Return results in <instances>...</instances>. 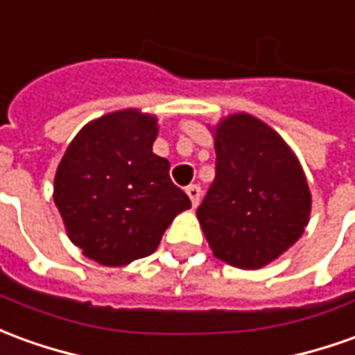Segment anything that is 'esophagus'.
<instances>
[{
  "label": "esophagus",
  "instance_id": "esophagus-1",
  "mask_svg": "<svg viewBox=\"0 0 355 355\" xmlns=\"http://www.w3.org/2000/svg\"><path fill=\"white\" fill-rule=\"evenodd\" d=\"M186 194H188V198H190V202H192V205H198L200 203V200H202V188L198 184H190L188 188H186Z\"/></svg>",
  "mask_w": 355,
  "mask_h": 355
}]
</instances>
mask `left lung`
I'll return each mask as SVG.
<instances>
[{"label": "left lung", "instance_id": "1", "mask_svg": "<svg viewBox=\"0 0 355 355\" xmlns=\"http://www.w3.org/2000/svg\"><path fill=\"white\" fill-rule=\"evenodd\" d=\"M215 153L200 225L219 259L259 269L304 234L311 211L304 171L281 136L246 113L220 121Z\"/></svg>", "mask_w": 355, "mask_h": 355}]
</instances>
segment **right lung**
<instances>
[{
  "mask_svg": "<svg viewBox=\"0 0 355 355\" xmlns=\"http://www.w3.org/2000/svg\"><path fill=\"white\" fill-rule=\"evenodd\" d=\"M157 121L136 109L86 125L57 167L53 200L69 238L107 267L153 254L188 196L152 152Z\"/></svg>",
  "mask_w": 355,
  "mask_h": 355,
  "instance_id": "right-lung-1",
  "label": "right lung"
}]
</instances>
